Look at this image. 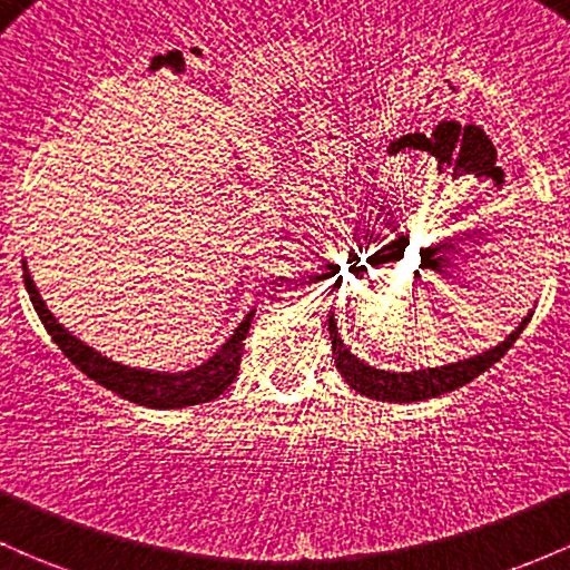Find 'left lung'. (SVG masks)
<instances>
[{
	"label": "left lung",
	"mask_w": 570,
	"mask_h": 570,
	"mask_svg": "<svg viewBox=\"0 0 570 570\" xmlns=\"http://www.w3.org/2000/svg\"><path fill=\"white\" fill-rule=\"evenodd\" d=\"M532 314H527L522 320V325L517 327L511 335H508L502 344H497L494 350L483 352V355L470 357V361H459L451 365H440V368H421V371H382L374 368V365L357 361L350 350L341 341L338 327H335V320L331 316L327 320V331H331V341H333V357H335V368L341 371L346 385L352 391H357L361 395H368V399L376 401H395V404H410V401H426V399H436L442 393H451L456 387L466 385V382L475 380L478 374L489 371L491 365L500 361L508 350L513 346V341L519 338L524 331V325L530 322Z\"/></svg>",
	"instance_id": "obj_1"
}]
</instances>
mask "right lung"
I'll use <instances>...</instances> for the list:
<instances>
[{
	"label": "right lung",
	"instance_id": "obj_1",
	"mask_svg": "<svg viewBox=\"0 0 570 570\" xmlns=\"http://www.w3.org/2000/svg\"><path fill=\"white\" fill-rule=\"evenodd\" d=\"M23 286H27L29 301H32L40 322H43L48 335L53 338V344L62 350V355L68 357L81 374H87L89 380L104 385L106 391L122 395V399L134 401V404L139 406H153V410H177V406H194L218 399V395L235 382L239 361H243V341L245 335H248L250 320H254V311H250V314L239 322L237 331L232 333V338L226 341L207 363L196 365V368L190 371H179V374H155V371L128 368V365L114 363L109 357L100 355V352H95L92 346H87L83 341L76 338L73 333L65 331V327L53 320L51 311L46 308L43 297H40L32 275H29L27 262H23Z\"/></svg>",
	"mask_w": 570,
	"mask_h": 570
}]
</instances>
